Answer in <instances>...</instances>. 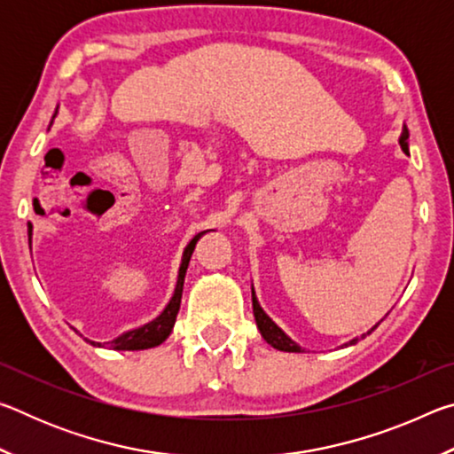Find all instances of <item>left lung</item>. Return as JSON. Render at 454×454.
Returning <instances> with one entry per match:
<instances>
[{"mask_svg":"<svg viewBox=\"0 0 454 454\" xmlns=\"http://www.w3.org/2000/svg\"><path fill=\"white\" fill-rule=\"evenodd\" d=\"M406 132L403 134V137H401V145H403V150L404 152H409V144H406ZM252 309H254V318H256V325H258V330H260V334L264 336V340L268 342V344H272V347L276 348V350H284V352H301V347H296L294 342L290 340V338L282 333V330L274 325V322L266 317L264 314V310L260 309V304H258V301H256V296H254V292H252ZM376 328V326H374ZM372 328V330H374ZM356 340H352L350 344H355Z\"/></svg>","mask_w":454,"mask_h":454,"instance_id":"left-lung-1","label":"left lung"}]
</instances>
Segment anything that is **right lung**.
<instances>
[{
	"instance_id": "obj_1",
	"label": "right lung",
	"mask_w": 454,
	"mask_h": 454,
	"mask_svg": "<svg viewBox=\"0 0 454 454\" xmlns=\"http://www.w3.org/2000/svg\"><path fill=\"white\" fill-rule=\"evenodd\" d=\"M204 232L196 234L192 238L190 244L186 246V252H184V258H182V266H180V276H178V284H176V290H174V296L170 304L166 306V310L160 314L156 320L148 322V325H144L140 328H134L129 330V333H124L118 338H114L112 342H107V347H112L114 350H144V348H153L158 347V344H162L168 336H170L172 328H174V322L176 317H178V310H180V302H182V290H184V276H186L188 270V264H190V258H192V252L196 248V242L200 240V236ZM29 238H32V232H29ZM86 342L94 344V347H104L102 342H94V340H88Z\"/></svg>"
}]
</instances>
